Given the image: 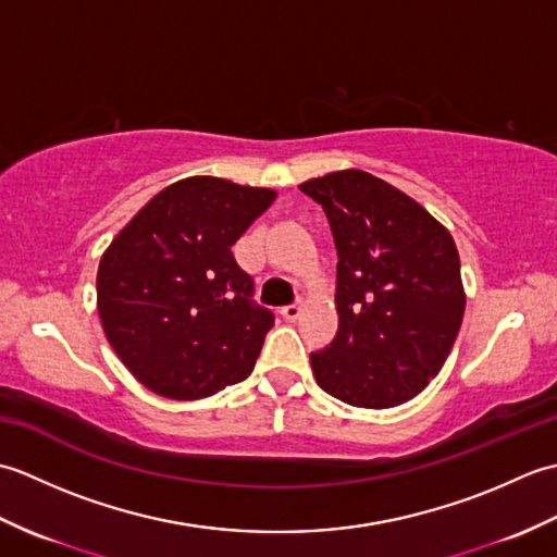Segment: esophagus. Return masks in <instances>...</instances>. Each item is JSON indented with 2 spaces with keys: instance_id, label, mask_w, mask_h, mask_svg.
<instances>
[{
  "instance_id": "34e87169",
  "label": "esophagus",
  "mask_w": 557,
  "mask_h": 557,
  "mask_svg": "<svg viewBox=\"0 0 557 557\" xmlns=\"http://www.w3.org/2000/svg\"><path fill=\"white\" fill-rule=\"evenodd\" d=\"M301 313H304L301 304H292V306H285V309H282V318H285V321H289V323L299 321Z\"/></svg>"
}]
</instances>
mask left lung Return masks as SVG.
Segmentation results:
<instances>
[{
    "label": "left lung",
    "instance_id": "obj_1",
    "mask_svg": "<svg viewBox=\"0 0 557 557\" xmlns=\"http://www.w3.org/2000/svg\"><path fill=\"white\" fill-rule=\"evenodd\" d=\"M337 248L333 345L311 354L315 383L361 409L405 405L453 349L467 294L453 234L411 196L363 170L304 182Z\"/></svg>",
    "mask_w": 557,
    "mask_h": 557
}]
</instances>
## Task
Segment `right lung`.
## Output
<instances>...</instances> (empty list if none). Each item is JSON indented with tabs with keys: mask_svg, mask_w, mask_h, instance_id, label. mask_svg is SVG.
Listing matches in <instances>:
<instances>
[{
	"mask_svg": "<svg viewBox=\"0 0 557 557\" xmlns=\"http://www.w3.org/2000/svg\"><path fill=\"white\" fill-rule=\"evenodd\" d=\"M277 191L186 176L152 196L104 248L98 313L138 383L203 399L244 381L275 315L251 301L232 246Z\"/></svg>",
	"mask_w": 557,
	"mask_h": 557,
	"instance_id": "right-lung-1",
	"label": "right lung"
}]
</instances>
